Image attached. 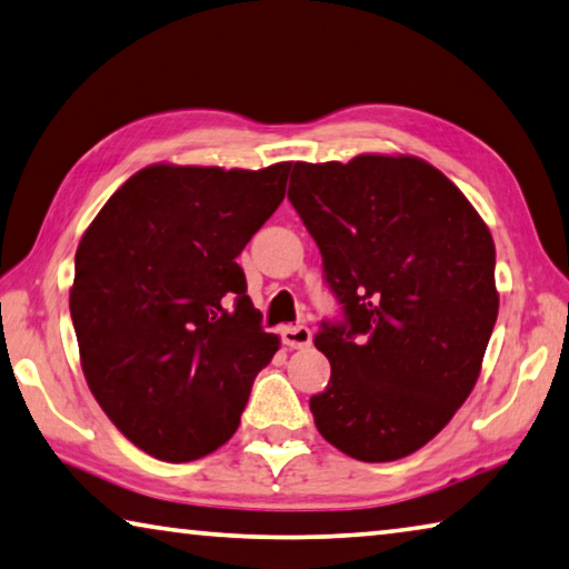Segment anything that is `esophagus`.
I'll list each match as a JSON object with an SVG mask.
<instances>
[{"label": "esophagus", "instance_id": "1", "mask_svg": "<svg viewBox=\"0 0 569 569\" xmlns=\"http://www.w3.org/2000/svg\"><path fill=\"white\" fill-rule=\"evenodd\" d=\"M281 339H283L286 347H291V349H306V347L311 345L313 333H311L309 327H283V329H281Z\"/></svg>", "mask_w": 569, "mask_h": 569}]
</instances>
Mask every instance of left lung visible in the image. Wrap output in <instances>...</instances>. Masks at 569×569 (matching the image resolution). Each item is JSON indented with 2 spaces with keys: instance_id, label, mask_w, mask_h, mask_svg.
Masks as SVG:
<instances>
[{
  "instance_id": "obj_1",
  "label": "left lung",
  "mask_w": 569,
  "mask_h": 569,
  "mask_svg": "<svg viewBox=\"0 0 569 569\" xmlns=\"http://www.w3.org/2000/svg\"><path fill=\"white\" fill-rule=\"evenodd\" d=\"M288 200L345 311L313 339L331 362L327 390L309 400L313 422L357 461H398L436 438L479 380L499 317L491 232L418 157L296 161Z\"/></svg>"
}]
</instances>
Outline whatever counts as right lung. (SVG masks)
Instances as JSON below:
<instances>
[{"instance_id": "add662e5", "label": "right lung", "mask_w": 569, "mask_h": 569, "mask_svg": "<svg viewBox=\"0 0 569 569\" xmlns=\"http://www.w3.org/2000/svg\"><path fill=\"white\" fill-rule=\"evenodd\" d=\"M288 171L147 167L80 240L70 317L83 375L108 420L159 461L228 443L281 345L236 258L283 202Z\"/></svg>"}]
</instances>
